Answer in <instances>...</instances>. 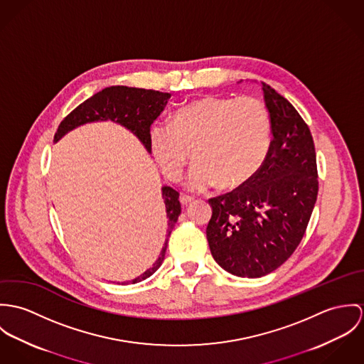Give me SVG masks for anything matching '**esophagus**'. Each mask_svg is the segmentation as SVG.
Here are the masks:
<instances>
[{"mask_svg": "<svg viewBox=\"0 0 364 364\" xmlns=\"http://www.w3.org/2000/svg\"><path fill=\"white\" fill-rule=\"evenodd\" d=\"M193 201H194V197H190V196H181L180 197V202L183 205H188V203H191Z\"/></svg>", "mask_w": 364, "mask_h": 364, "instance_id": "1", "label": "esophagus"}]
</instances>
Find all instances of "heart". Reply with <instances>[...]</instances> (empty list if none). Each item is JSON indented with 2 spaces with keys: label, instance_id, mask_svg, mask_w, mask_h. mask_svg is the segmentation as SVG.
I'll list each match as a JSON object with an SVG mask.
<instances>
[{
  "label": "heart",
  "instance_id": "b5f03b06",
  "mask_svg": "<svg viewBox=\"0 0 364 364\" xmlns=\"http://www.w3.org/2000/svg\"><path fill=\"white\" fill-rule=\"evenodd\" d=\"M170 127L151 129V149L163 173L177 180L190 159L188 187L235 188L248 181L265 161L271 119L255 97L208 95L180 107Z\"/></svg>",
  "mask_w": 364,
  "mask_h": 364
}]
</instances>
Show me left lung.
<instances>
[{
	"mask_svg": "<svg viewBox=\"0 0 364 364\" xmlns=\"http://www.w3.org/2000/svg\"><path fill=\"white\" fill-rule=\"evenodd\" d=\"M272 139L258 171L210 198L206 239L213 259L242 278L279 268L301 242L318 194L314 141L291 103L262 82Z\"/></svg>",
	"mask_w": 364,
	"mask_h": 364,
	"instance_id": "left-lung-1",
	"label": "left lung"
}]
</instances>
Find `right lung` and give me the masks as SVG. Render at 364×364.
I'll use <instances>...</instances> for the list:
<instances>
[{
  "mask_svg": "<svg viewBox=\"0 0 364 364\" xmlns=\"http://www.w3.org/2000/svg\"><path fill=\"white\" fill-rule=\"evenodd\" d=\"M170 93H163L152 89H139L128 86H110L106 87L74 109L63 122H60L54 135V142L63 138L68 131L82 124L92 122H119L129 129L144 144L148 152H151V125L162 113ZM162 197L166 205L167 215V236L163 244L162 251L154 265L138 278L129 283H138L154 275L162 265L167 248L168 236L181 213V203L178 201V193L171 187H162Z\"/></svg>",
  "mask_w": 364,
  "mask_h": 364,
  "instance_id": "add662e5",
  "label": "right lung"
}]
</instances>
